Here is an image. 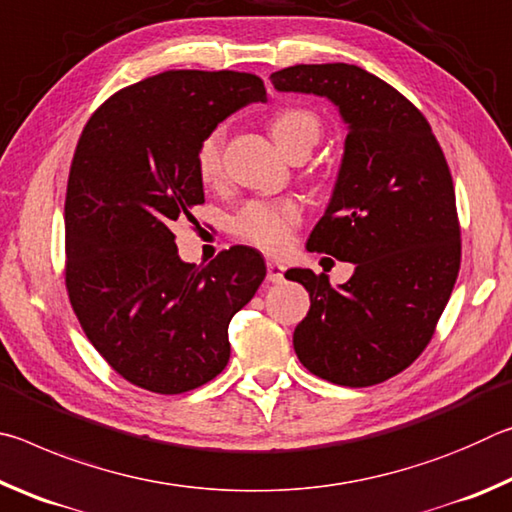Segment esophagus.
Here are the masks:
<instances>
[{
    "label": "esophagus",
    "mask_w": 512,
    "mask_h": 512,
    "mask_svg": "<svg viewBox=\"0 0 512 512\" xmlns=\"http://www.w3.org/2000/svg\"><path fill=\"white\" fill-rule=\"evenodd\" d=\"M266 271H268V280H271V282L277 284V282L284 280V264L277 262V259H268Z\"/></svg>",
    "instance_id": "34e87169"
}]
</instances>
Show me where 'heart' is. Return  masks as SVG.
<instances>
[{
    "mask_svg": "<svg viewBox=\"0 0 512 512\" xmlns=\"http://www.w3.org/2000/svg\"><path fill=\"white\" fill-rule=\"evenodd\" d=\"M323 124L314 110L284 108L271 119V135L280 149L291 155L311 151L318 142ZM196 171L205 185H219L223 178V131L214 128L196 149ZM300 223V205L296 201H250L232 219V232L248 244L268 253L284 250L291 232Z\"/></svg>",
    "mask_w": 512,
    "mask_h": 512,
    "instance_id": "b5f03b06",
    "label": "heart"
}]
</instances>
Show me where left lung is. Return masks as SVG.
<instances>
[{
    "instance_id": "1",
    "label": "left lung",
    "mask_w": 512,
    "mask_h": 512,
    "mask_svg": "<svg viewBox=\"0 0 512 512\" xmlns=\"http://www.w3.org/2000/svg\"><path fill=\"white\" fill-rule=\"evenodd\" d=\"M271 83L327 97L348 124L332 201L307 248L352 262L354 273L332 287L325 273L287 271L311 300L293 348L302 366L332 384H381L427 348L461 268L445 153L422 112L357 65H293Z\"/></svg>"
}]
</instances>
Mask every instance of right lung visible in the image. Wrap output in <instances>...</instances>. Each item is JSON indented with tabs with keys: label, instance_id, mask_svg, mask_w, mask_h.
Returning a JSON list of instances; mask_svg holds the SVG:
<instances>
[{
	"label": "right lung",
	"instance_id": "right-lung-1",
	"mask_svg": "<svg viewBox=\"0 0 512 512\" xmlns=\"http://www.w3.org/2000/svg\"><path fill=\"white\" fill-rule=\"evenodd\" d=\"M266 101L246 72L171 69L88 119L65 196V287L85 336L131 384L178 395L228 366V325L266 277L255 248L178 257V219L205 203L196 149L225 117Z\"/></svg>",
	"mask_w": 512,
	"mask_h": 512
}]
</instances>
